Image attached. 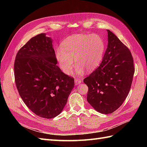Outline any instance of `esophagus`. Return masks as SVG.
<instances>
[{
    "label": "esophagus",
    "instance_id": "34e87169",
    "mask_svg": "<svg viewBox=\"0 0 147 147\" xmlns=\"http://www.w3.org/2000/svg\"><path fill=\"white\" fill-rule=\"evenodd\" d=\"M82 83V80L79 78H75L74 79V83H75L76 85H80V84Z\"/></svg>",
    "mask_w": 147,
    "mask_h": 147
}]
</instances>
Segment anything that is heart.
Returning a JSON list of instances; mask_svg holds the SVG:
<instances>
[{
    "mask_svg": "<svg viewBox=\"0 0 147 147\" xmlns=\"http://www.w3.org/2000/svg\"><path fill=\"white\" fill-rule=\"evenodd\" d=\"M105 45L102 38L95 34H77L67 37L55 51L56 61L62 71L71 74L76 65V73L82 75L85 70L91 72L97 67L102 60Z\"/></svg>",
    "mask_w": 147,
    "mask_h": 147,
    "instance_id": "b5f03b06",
    "label": "heart"
}]
</instances>
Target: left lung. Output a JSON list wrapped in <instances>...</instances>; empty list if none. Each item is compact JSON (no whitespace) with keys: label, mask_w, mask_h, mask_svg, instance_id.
<instances>
[{"label":"left lung","mask_w":147,"mask_h":147,"mask_svg":"<svg viewBox=\"0 0 147 147\" xmlns=\"http://www.w3.org/2000/svg\"><path fill=\"white\" fill-rule=\"evenodd\" d=\"M100 66L84 79L88 87L87 101L96 111L111 114L125 100L135 73L133 58L129 49L111 32Z\"/></svg>","instance_id":"8db88e82"}]
</instances>
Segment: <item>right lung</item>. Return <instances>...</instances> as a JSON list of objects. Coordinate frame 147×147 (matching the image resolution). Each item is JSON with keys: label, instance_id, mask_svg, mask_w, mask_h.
Listing matches in <instances>:
<instances>
[{"label": "right lung", "instance_id": "obj_1", "mask_svg": "<svg viewBox=\"0 0 147 147\" xmlns=\"http://www.w3.org/2000/svg\"><path fill=\"white\" fill-rule=\"evenodd\" d=\"M57 63L52 40L44 33L31 38L16 56L19 94L33 113L43 118L61 113L74 86L73 78L62 72Z\"/></svg>", "mask_w": 147, "mask_h": 147}]
</instances>
